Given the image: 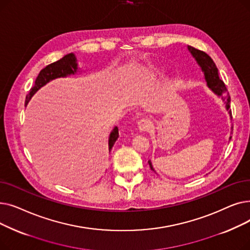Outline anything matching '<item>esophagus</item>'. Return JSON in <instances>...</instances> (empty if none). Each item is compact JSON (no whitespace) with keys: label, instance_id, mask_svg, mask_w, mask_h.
<instances>
[{"label":"esophagus","instance_id":"34e87169","mask_svg":"<svg viewBox=\"0 0 250 250\" xmlns=\"http://www.w3.org/2000/svg\"><path fill=\"white\" fill-rule=\"evenodd\" d=\"M151 125H152V123L149 118H143V120L139 121L138 127L141 132H147V130L151 127Z\"/></svg>","mask_w":250,"mask_h":250}]
</instances>
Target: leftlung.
<instances>
[{
	"label": "left lung",
	"mask_w": 250,
	"mask_h": 250,
	"mask_svg": "<svg viewBox=\"0 0 250 250\" xmlns=\"http://www.w3.org/2000/svg\"><path fill=\"white\" fill-rule=\"evenodd\" d=\"M188 49L191 52V55L193 56V58L196 60V62H198V63L201 65L202 70L204 71L208 86L211 88L216 94L222 96L223 100L225 101L226 108H227V110H229V113L232 117V113L230 111L231 98H230V95L228 93L227 87L225 86V83L221 80L219 75H218V69L216 67L215 62H213L211 57L207 55L205 51L200 50V49L195 48V47H192L190 45H188ZM148 163L150 165L151 170H153V171H154L153 166L151 164V161H148Z\"/></svg>",
	"instance_id": "left-lung-1"
}]
</instances>
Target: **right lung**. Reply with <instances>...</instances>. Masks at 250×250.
Here are the masks:
<instances>
[{
  "label": "right lung",
  "mask_w": 250,
  "mask_h": 250,
  "mask_svg": "<svg viewBox=\"0 0 250 250\" xmlns=\"http://www.w3.org/2000/svg\"><path fill=\"white\" fill-rule=\"evenodd\" d=\"M77 71V63H76V58L73 54H69L64 56L61 60L52 62L50 64H47L45 68H43L41 73L38 74L35 83L33 87L30 89L29 93L26 96L25 104L27 105L28 101L30 100L31 96L35 93V92L45 85L47 82H49L52 79H56L59 77H65L70 74H75ZM118 138V128L115 126L110 134L109 137V149L113 146V144Z\"/></svg>",
  "instance_id": "add662e5"
}]
</instances>
